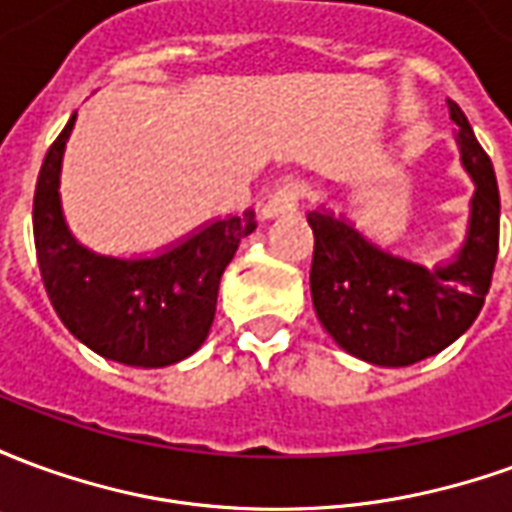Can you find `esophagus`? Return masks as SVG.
<instances>
[{
	"label": "esophagus",
	"instance_id": "1",
	"mask_svg": "<svg viewBox=\"0 0 512 512\" xmlns=\"http://www.w3.org/2000/svg\"><path fill=\"white\" fill-rule=\"evenodd\" d=\"M307 194H310L307 183H301V180L285 183V186H279V189L274 191V197H271L266 208H263V216L271 219V216H279V213L296 211L301 202L307 200Z\"/></svg>",
	"mask_w": 512,
	"mask_h": 512
}]
</instances>
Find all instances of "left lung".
<instances>
[{
    "mask_svg": "<svg viewBox=\"0 0 512 512\" xmlns=\"http://www.w3.org/2000/svg\"><path fill=\"white\" fill-rule=\"evenodd\" d=\"M452 123L466 172L474 180L469 230L461 252L428 268L392 255L356 230L345 216L307 213L312 249L310 290L323 329L356 359L408 367L455 343L480 315L499 252V186L491 158L455 101Z\"/></svg>",
    "mask_w": 512,
    "mask_h": 512,
    "instance_id": "obj_1",
    "label": "left lung"
}]
</instances>
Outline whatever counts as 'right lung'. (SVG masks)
I'll list each match as a JSON object with an SVG mask.
<instances>
[{
	"label": "right lung",
	"instance_id": "obj_1",
	"mask_svg": "<svg viewBox=\"0 0 512 512\" xmlns=\"http://www.w3.org/2000/svg\"><path fill=\"white\" fill-rule=\"evenodd\" d=\"M76 115L40 167L32 205L38 266L51 307L90 351L128 367H167L191 356L211 332L219 282L255 211L216 219L156 257L95 255L68 230L60 164Z\"/></svg>",
	"mask_w": 512,
	"mask_h": 512
}]
</instances>
